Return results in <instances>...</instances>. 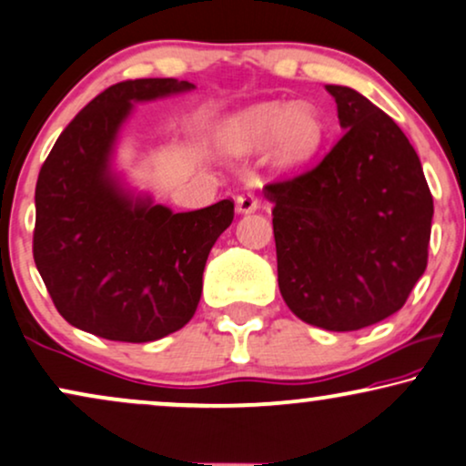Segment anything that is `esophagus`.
<instances>
[{"label":"esophagus","mask_w":466,"mask_h":466,"mask_svg":"<svg viewBox=\"0 0 466 466\" xmlns=\"http://www.w3.org/2000/svg\"><path fill=\"white\" fill-rule=\"evenodd\" d=\"M258 206H260V202H258V198L253 196L251 191H243V193H238V196H237V210H238V213H253Z\"/></svg>","instance_id":"obj_1"}]
</instances>
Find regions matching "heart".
Segmentation results:
<instances>
[{"mask_svg": "<svg viewBox=\"0 0 466 466\" xmlns=\"http://www.w3.org/2000/svg\"><path fill=\"white\" fill-rule=\"evenodd\" d=\"M325 139L322 117L309 105H258L223 127L221 141L234 155L260 150L273 141V158L281 167H299L320 150Z\"/></svg>", "mask_w": 466, "mask_h": 466, "instance_id": "heart-1", "label": "heart"}]
</instances>
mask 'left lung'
Returning <instances> with one entry per match:
<instances>
[{
  "instance_id": "1",
  "label": "left lung",
  "mask_w": 466,
  "mask_h": 466,
  "mask_svg": "<svg viewBox=\"0 0 466 466\" xmlns=\"http://www.w3.org/2000/svg\"><path fill=\"white\" fill-rule=\"evenodd\" d=\"M338 144L292 178L273 180L277 281L292 314L357 331L396 314L428 264L432 193L420 157L385 111L344 86Z\"/></svg>"
}]
</instances>
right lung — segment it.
<instances>
[{"instance_id": "1", "label": "right lung", "mask_w": 466, "mask_h": 466, "mask_svg": "<svg viewBox=\"0 0 466 466\" xmlns=\"http://www.w3.org/2000/svg\"><path fill=\"white\" fill-rule=\"evenodd\" d=\"M191 87L176 79L107 87L73 117L40 167L34 262L56 309L81 331L141 344L196 314L206 260L234 219V202L172 213L131 199L109 172L133 103Z\"/></svg>"}]
</instances>
